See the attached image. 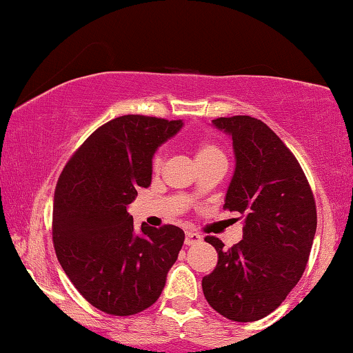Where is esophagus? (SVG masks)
<instances>
[{
  "instance_id": "1",
  "label": "esophagus",
  "mask_w": 353,
  "mask_h": 353,
  "mask_svg": "<svg viewBox=\"0 0 353 353\" xmlns=\"http://www.w3.org/2000/svg\"><path fill=\"white\" fill-rule=\"evenodd\" d=\"M201 239H202L201 234L194 233V231H186V239H185L186 245H192V244L201 243Z\"/></svg>"
}]
</instances>
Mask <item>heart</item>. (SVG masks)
I'll use <instances>...</instances> for the list:
<instances>
[{
  "label": "heart",
  "mask_w": 353,
  "mask_h": 353,
  "mask_svg": "<svg viewBox=\"0 0 353 353\" xmlns=\"http://www.w3.org/2000/svg\"><path fill=\"white\" fill-rule=\"evenodd\" d=\"M216 156H223V154H221L219 146H215V144H212V143H201L196 149V162L197 161H204V159L216 157ZM162 159H163V154L159 152L157 156L154 157V167H156V168L161 167Z\"/></svg>",
  "instance_id": "heart-1"
}]
</instances>
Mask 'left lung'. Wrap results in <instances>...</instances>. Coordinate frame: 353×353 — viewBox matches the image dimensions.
I'll return each mask as SVG.
<instances>
[{
    "mask_svg": "<svg viewBox=\"0 0 353 353\" xmlns=\"http://www.w3.org/2000/svg\"><path fill=\"white\" fill-rule=\"evenodd\" d=\"M212 125L233 139L225 209L244 215V228L230 249L207 236L219 263L202 278V291L228 320L257 321L281 305L303 274L316 233L315 199L297 159L262 120L234 115Z\"/></svg>",
    "mask_w": 353,
    "mask_h": 353,
    "instance_id": "obj_1",
    "label": "left lung"
}]
</instances>
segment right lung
Wrapping results in <instances>:
<instances>
[{
  "instance_id": "right-lung-1",
  "label": "right lung",
  "mask_w": 353,
  "mask_h": 353,
  "mask_svg": "<svg viewBox=\"0 0 353 353\" xmlns=\"http://www.w3.org/2000/svg\"><path fill=\"white\" fill-rule=\"evenodd\" d=\"M181 120L122 115L81 144L57 180L52 243L62 270L91 305L109 315L146 310L165 286L185 233L141 228L127 212L152 180V157Z\"/></svg>"
}]
</instances>
